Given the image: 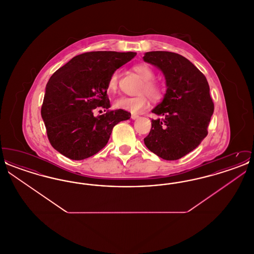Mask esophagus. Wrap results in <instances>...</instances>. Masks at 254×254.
Masks as SVG:
<instances>
[{
  "mask_svg": "<svg viewBox=\"0 0 254 254\" xmlns=\"http://www.w3.org/2000/svg\"><path fill=\"white\" fill-rule=\"evenodd\" d=\"M138 118H139V115H137V114H131V119H132V120L138 119Z\"/></svg>",
  "mask_w": 254,
  "mask_h": 254,
  "instance_id": "esophagus-1",
  "label": "esophagus"
}]
</instances>
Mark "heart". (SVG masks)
Here are the masks:
<instances>
[{
  "mask_svg": "<svg viewBox=\"0 0 254 254\" xmlns=\"http://www.w3.org/2000/svg\"><path fill=\"white\" fill-rule=\"evenodd\" d=\"M133 70L143 80L140 87V92L146 93L152 101L160 100L164 93V87L160 82L154 79L155 73L152 67L146 64H138L133 66ZM119 75V70H115L110 74L108 81V89L110 92L117 90ZM146 95L145 93H141L137 96L119 97L115 100L114 106L117 109H125L130 112H140L146 109L149 104V100Z\"/></svg>",
  "mask_w": 254,
  "mask_h": 254,
  "instance_id": "1",
  "label": "heart"
}]
</instances>
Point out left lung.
<instances>
[{"label":"left lung","instance_id":"1","mask_svg":"<svg viewBox=\"0 0 254 254\" xmlns=\"http://www.w3.org/2000/svg\"><path fill=\"white\" fill-rule=\"evenodd\" d=\"M144 61L163 71L168 86L164 100L152 110L159 118L151 120L145 145L162 159L178 160L207 135L214 111L209 85L205 75L180 54L150 51Z\"/></svg>","mask_w":254,"mask_h":254}]
</instances>
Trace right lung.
<instances>
[{"label": "right lung", "instance_id": "right-lung-1", "mask_svg": "<svg viewBox=\"0 0 254 254\" xmlns=\"http://www.w3.org/2000/svg\"><path fill=\"white\" fill-rule=\"evenodd\" d=\"M135 56L136 52H85L53 73L41 114L49 143L61 154L71 160L96 154L108 144L113 127L130 118L124 109L109 110L107 91L110 74ZM100 109L106 113L95 118L93 113Z\"/></svg>", "mask_w": 254, "mask_h": 254}]
</instances>
